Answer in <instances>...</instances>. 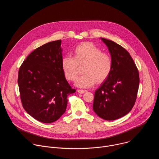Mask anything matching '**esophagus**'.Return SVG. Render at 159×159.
<instances>
[{
    "label": "esophagus",
    "instance_id": "1",
    "mask_svg": "<svg viewBox=\"0 0 159 159\" xmlns=\"http://www.w3.org/2000/svg\"><path fill=\"white\" fill-rule=\"evenodd\" d=\"M77 91L79 93H84L85 92H87L86 90H82V89H77Z\"/></svg>",
    "mask_w": 159,
    "mask_h": 159
}]
</instances>
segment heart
I'll return each mask as SVG.
<instances>
[{"instance_id": "heart-1", "label": "heart", "mask_w": 159, "mask_h": 159, "mask_svg": "<svg viewBox=\"0 0 159 159\" xmlns=\"http://www.w3.org/2000/svg\"><path fill=\"white\" fill-rule=\"evenodd\" d=\"M83 74L76 80L78 87L86 88L102 82L109 76L113 66L111 55L91 43H82L74 48L73 57L67 55L61 60V68L66 79L74 81L79 74L80 66Z\"/></svg>"}]
</instances>
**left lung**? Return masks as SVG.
Returning <instances> with one entry per match:
<instances>
[{
  "mask_svg": "<svg viewBox=\"0 0 159 159\" xmlns=\"http://www.w3.org/2000/svg\"><path fill=\"white\" fill-rule=\"evenodd\" d=\"M113 60L112 71L95 91L93 109L105 120H115L132 109L137 98L139 72L129 53L116 43L101 38Z\"/></svg>",
  "mask_w": 159,
  "mask_h": 159,
  "instance_id": "obj_1",
  "label": "left lung"
}]
</instances>
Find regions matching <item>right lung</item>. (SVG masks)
<instances>
[{
  "label": "right lung",
  "instance_id": "add662e5",
  "mask_svg": "<svg viewBox=\"0 0 159 159\" xmlns=\"http://www.w3.org/2000/svg\"><path fill=\"white\" fill-rule=\"evenodd\" d=\"M61 40L44 44L22 62L18 73L22 105L35 120L51 123L65 112L67 96L75 93L61 68Z\"/></svg>",
  "mask_w": 159,
  "mask_h": 159
}]
</instances>
